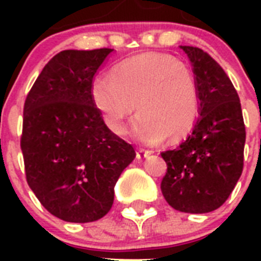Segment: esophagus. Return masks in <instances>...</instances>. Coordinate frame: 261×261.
Instances as JSON below:
<instances>
[{"mask_svg": "<svg viewBox=\"0 0 261 261\" xmlns=\"http://www.w3.org/2000/svg\"><path fill=\"white\" fill-rule=\"evenodd\" d=\"M150 154H151V151L144 150V149H138V150L136 151V156H137V159H145L150 155Z\"/></svg>", "mask_w": 261, "mask_h": 261, "instance_id": "34e87169", "label": "esophagus"}]
</instances>
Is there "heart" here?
<instances>
[{"label": "heart", "instance_id": "heart-1", "mask_svg": "<svg viewBox=\"0 0 261 261\" xmlns=\"http://www.w3.org/2000/svg\"><path fill=\"white\" fill-rule=\"evenodd\" d=\"M90 95L111 132L121 135L137 105L130 136L145 145L190 135L200 111L199 86L184 62L165 53L136 55L116 65L112 80L95 77Z\"/></svg>", "mask_w": 261, "mask_h": 261}]
</instances>
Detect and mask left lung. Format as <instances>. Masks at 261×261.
Returning <instances> with one entry per match:
<instances>
[{"mask_svg":"<svg viewBox=\"0 0 261 261\" xmlns=\"http://www.w3.org/2000/svg\"><path fill=\"white\" fill-rule=\"evenodd\" d=\"M199 86L200 111L186 141L161 155L167 172L161 190L168 205L184 213L218 209L243 171V115L231 81L208 53L180 45Z\"/></svg>","mask_w":261,"mask_h":261,"instance_id":"left-lung-1","label":"left lung"}]
</instances>
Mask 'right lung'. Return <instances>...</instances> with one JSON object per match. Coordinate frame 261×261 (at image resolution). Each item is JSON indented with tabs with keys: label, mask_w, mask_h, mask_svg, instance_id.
<instances>
[{
	"label": "right lung",
	"mask_w": 261,
	"mask_h": 261,
	"mask_svg": "<svg viewBox=\"0 0 261 261\" xmlns=\"http://www.w3.org/2000/svg\"><path fill=\"white\" fill-rule=\"evenodd\" d=\"M114 49L62 50L27 95L20 140L27 183L41 205L66 222L105 217L115 186L135 159L132 145L112 133L90 86Z\"/></svg>",
	"instance_id": "right-lung-1"
}]
</instances>
